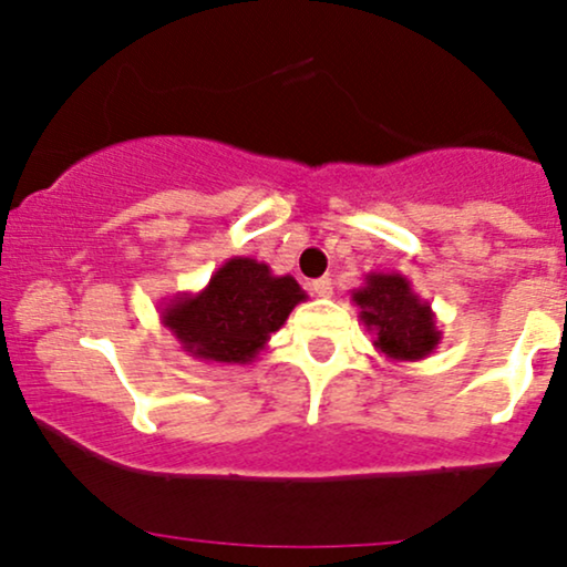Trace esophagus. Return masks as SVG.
<instances>
[{
    "mask_svg": "<svg viewBox=\"0 0 567 567\" xmlns=\"http://www.w3.org/2000/svg\"><path fill=\"white\" fill-rule=\"evenodd\" d=\"M311 290H315L320 298H330L333 296V282H330V277H320L311 282Z\"/></svg>",
    "mask_w": 567,
    "mask_h": 567,
    "instance_id": "34e87169",
    "label": "esophagus"
}]
</instances>
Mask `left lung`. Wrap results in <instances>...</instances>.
Segmentation results:
<instances>
[{"label": "left lung", "instance_id": "1", "mask_svg": "<svg viewBox=\"0 0 567 567\" xmlns=\"http://www.w3.org/2000/svg\"><path fill=\"white\" fill-rule=\"evenodd\" d=\"M360 320L373 333V347L392 362L426 360L440 347L442 330L432 303L413 290L396 271H370L365 282L351 290Z\"/></svg>", "mask_w": 567, "mask_h": 567}]
</instances>
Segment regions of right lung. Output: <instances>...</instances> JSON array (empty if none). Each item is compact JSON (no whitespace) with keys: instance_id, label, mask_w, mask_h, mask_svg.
Masks as SVG:
<instances>
[{"instance_id":"1","label":"right lung","mask_w":567,"mask_h":567,"mask_svg":"<svg viewBox=\"0 0 567 567\" xmlns=\"http://www.w3.org/2000/svg\"><path fill=\"white\" fill-rule=\"evenodd\" d=\"M306 298L290 275L277 277L256 258L234 256L199 292L162 303L159 317L194 360L250 365Z\"/></svg>"}]
</instances>
